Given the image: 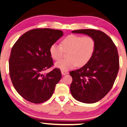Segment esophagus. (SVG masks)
<instances>
[{"label": "esophagus", "instance_id": "obj_1", "mask_svg": "<svg viewBox=\"0 0 127 127\" xmlns=\"http://www.w3.org/2000/svg\"><path fill=\"white\" fill-rule=\"evenodd\" d=\"M62 74L63 75H67L68 74V72L67 71H62Z\"/></svg>", "mask_w": 127, "mask_h": 127}]
</instances>
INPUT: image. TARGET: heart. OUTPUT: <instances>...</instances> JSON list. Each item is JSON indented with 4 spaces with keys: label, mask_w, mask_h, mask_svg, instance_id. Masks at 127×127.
Returning a JSON list of instances; mask_svg holds the SVG:
<instances>
[{
    "label": "heart",
    "mask_w": 127,
    "mask_h": 127,
    "mask_svg": "<svg viewBox=\"0 0 127 127\" xmlns=\"http://www.w3.org/2000/svg\"><path fill=\"white\" fill-rule=\"evenodd\" d=\"M95 45V41L91 36L71 34L62 40V45L53 43L50 47V54L53 59L59 60L63 56L64 51L68 52V58L55 64L56 68L66 71L77 65L82 67L86 65L93 55Z\"/></svg>",
    "instance_id": "obj_1"
}]
</instances>
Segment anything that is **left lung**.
Segmentation results:
<instances>
[{"label": "left lung", "instance_id": "obj_1", "mask_svg": "<svg viewBox=\"0 0 127 127\" xmlns=\"http://www.w3.org/2000/svg\"><path fill=\"white\" fill-rule=\"evenodd\" d=\"M72 32L91 36L96 45L90 61L81 68L70 72L71 93L79 101L96 103L108 93L114 84L119 69L118 50L112 40L101 31L84 29Z\"/></svg>", "mask_w": 127, "mask_h": 127}]
</instances>
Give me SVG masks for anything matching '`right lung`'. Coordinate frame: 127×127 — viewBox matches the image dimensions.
<instances>
[{
    "label": "right lung",
    "mask_w": 127,
    "mask_h": 127,
    "mask_svg": "<svg viewBox=\"0 0 127 127\" xmlns=\"http://www.w3.org/2000/svg\"><path fill=\"white\" fill-rule=\"evenodd\" d=\"M63 35L60 30L37 28L20 36L11 50L9 71L15 90L31 103H43L51 97L62 77L59 69L43 74L53 65L50 47Z\"/></svg>",
    "instance_id": "1"
}]
</instances>
